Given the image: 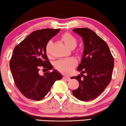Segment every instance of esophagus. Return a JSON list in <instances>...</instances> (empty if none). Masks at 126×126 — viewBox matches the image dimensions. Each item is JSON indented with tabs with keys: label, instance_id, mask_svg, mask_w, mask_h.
<instances>
[{
	"label": "esophagus",
	"instance_id": "esophagus-1",
	"mask_svg": "<svg viewBox=\"0 0 126 126\" xmlns=\"http://www.w3.org/2000/svg\"><path fill=\"white\" fill-rule=\"evenodd\" d=\"M63 80H66V81H69V80H70V78L67 77H66V76H63Z\"/></svg>",
	"mask_w": 126,
	"mask_h": 126
}]
</instances>
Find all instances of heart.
Masks as SVG:
<instances>
[{
  "instance_id": "heart-1",
  "label": "heart",
  "mask_w": 126,
  "mask_h": 126,
  "mask_svg": "<svg viewBox=\"0 0 126 126\" xmlns=\"http://www.w3.org/2000/svg\"><path fill=\"white\" fill-rule=\"evenodd\" d=\"M61 39L66 45V46L71 49L75 48L77 44V39L70 33L65 32L63 33L61 36ZM52 41L50 40L48 41L45 45V53L47 56H49L51 53V48H52ZM77 52L78 53V51ZM77 63V62L75 59L69 58V59L58 60L55 63V67L56 69L61 73L68 74L73 70L74 67L76 66Z\"/></svg>"
}]
</instances>
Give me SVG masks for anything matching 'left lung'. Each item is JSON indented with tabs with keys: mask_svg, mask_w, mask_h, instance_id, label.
I'll list each match as a JSON object with an SVG mask.
<instances>
[{
	"mask_svg": "<svg viewBox=\"0 0 126 126\" xmlns=\"http://www.w3.org/2000/svg\"><path fill=\"white\" fill-rule=\"evenodd\" d=\"M73 31L81 36L84 44L82 59L77 69L82 73L72 77L79 82L73 94L81 101H90L101 95L110 83L114 57L106 42L92 30L82 28ZM84 73L87 75H83Z\"/></svg>",
	"mask_w": 126,
	"mask_h": 126,
	"instance_id": "8db88e82",
	"label": "left lung"
}]
</instances>
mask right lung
Returning a JSON list of instances; mask_svg holds the SVG:
<instances>
[{"instance_id":"obj_1","label":"right lung","mask_w":126,"mask_h":126,"mask_svg":"<svg viewBox=\"0 0 126 126\" xmlns=\"http://www.w3.org/2000/svg\"><path fill=\"white\" fill-rule=\"evenodd\" d=\"M60 29L45 28L35 31L27 36L14 48L10 66L16 87L25 97L40 101L47 95L51 87L62 76L54 70L40 76V67L51 70L45 45Z\"/></svg>"}]
</instances>
